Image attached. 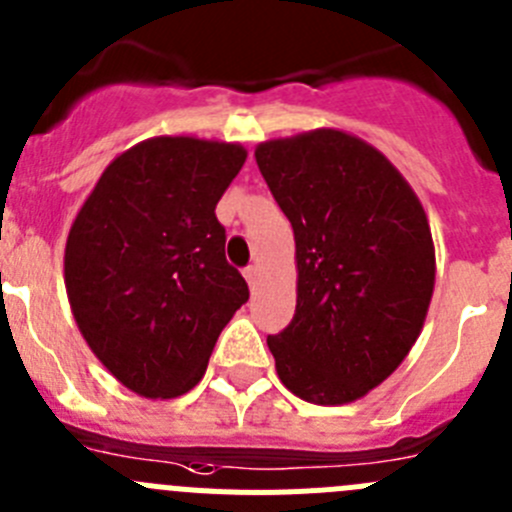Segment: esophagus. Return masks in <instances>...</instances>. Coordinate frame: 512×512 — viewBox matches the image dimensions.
I'll return each instance as SVG.
<instances>
[{
  "mask_svg": "<svg viewBox=\"0 0 512 512\" xmlns=\"http://www.w3.org/2000/svg\"><path fill=\"white\" fill-rule=\"evenodd\" d=\"M245 278H247V283H250V288H255L257 280H260V265H250V267H247Z\"/></svg>",
  "mask_w": 512,
  "mask_h": 512,
  "instance_id": "1",
  "label": "esophagus"
}]
</instances>
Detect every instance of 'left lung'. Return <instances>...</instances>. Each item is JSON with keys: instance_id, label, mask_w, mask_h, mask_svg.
Listing matches in <instances>:
<instances>
[{"instance_id": "left-lung-1", "label": "left lung", "mask_w": 512, "mask_h": 512, "mask_svg": "<svg viewBox=\"0 0 512 512\" xmlns=\"http://www.w3.org/2000/svg\"><path fill=\"white\" fill-rule=\"evenodd\" d=\"M272 197L290 219L298 305L267 336L280 381L323 407L351 404L412 351L434 293L429 219L379 148L336 128L255 148Z\"/></svg>"}]
</instances>
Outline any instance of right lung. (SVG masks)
Instances as JSON below:
<instances>
[{
	"label": "right lung",
	"instance_id": "add662e5",
	"mask_svg": "<svg viewBox=\"0 0 512 512\" xmlns=\"http://www.w3.org/2000/svg\"><path fill=\"white\" fill-rule=\"evenodd\" d=\"M245 159L240 143L146 138L105 166L70 227L65 290L75 323L138 396L194 389L250 298L214 214Z\"/></svg>",
	"mask_w": 512,
	"mask_h": 512
}]
</instances>
